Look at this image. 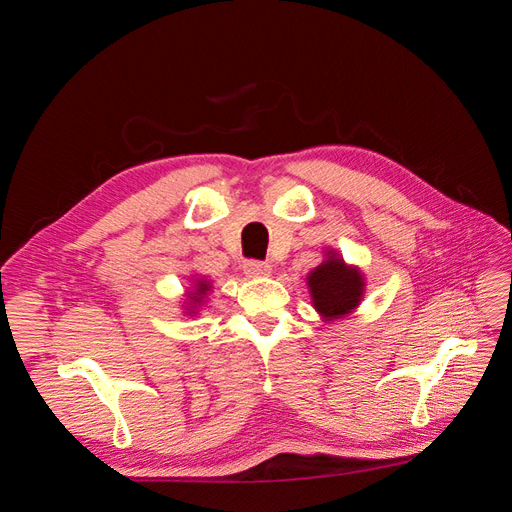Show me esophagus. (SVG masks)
I'll return each instance as SVG.
<instances>
[{"instance_id":"esophagus-1","label":"esophagus","mask_w":512,"mask_h":512,"mask_svg":"<svg viewBox=\"0 0 512 512\" xmlns=\"http://www.w3.org/2000/svg\"><path fill=\"white\" fill-rule=\"evenodd\" d=\"M243 271L247 277H267L271 275L273 267L269 265V262H260V260H247L243 265Z\"/></svg>"}]
</instances>
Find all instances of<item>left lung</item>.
I'll use <instances>...</instances> for the list:
<instances>
[{
	"label": "left lung",
	"mask_w": 512,
	"mask_h": 512,
	"mask_svg": "<svg viewBox=\"0 0 512 512\" xmlns=\"http://www.w3.org/2000/svg\"><path fill=\"white\" fill-rule=\"evenodd\" d=\"M320 265L307 273V288L312 305L324 322L350 316L363 301L365 277L359 267L346 265L335 250H327Z\"/></svg>",
	"instance_id": "1"
}]
</instances>
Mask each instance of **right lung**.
<instances>
[{
    "label": "right lung",
    "instance_id": "right-lung-1",
    "mask_svg": "<svg viewBox=\"0 0 512 512\" xmlns=\"http://www.w3.org/2000/svg\"><path fill=\"white\" fill-rule=\"evenodd\" d=\"M211 288H213V284H211L209 280H205V277H196L192 288H190V292L185 294V297H188V299L183 301V303H185V305H183L185 314H188V316H196L200 305H203V303L207 301V294L211 292Z\"/></svg>",
    "mask_w": 512,
    "mask_h": 512
}]
</instances>
